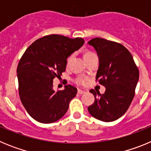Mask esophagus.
I'll use <instances>...</instances> for the list:
<instances>
[{"instance_id": "1", "label": "esophagus", "mask_w": 151, "mask_h": 151, "mask_svg": "<svg viewBox=\"0 0 151 151\" xmlns=\"http://www.w3.org/2000/svg\"><path fill=\"white\" fill-rule=\"evenodd\" d=\"M85 92H86V91L81 90V89H78V94H85Z\"/></svg>"}]
</instances>
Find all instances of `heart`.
Here are the masks:
<instances>
[{"mask_svg": "<svg viewBox=\"0 0 151 151\" xmlns=\"http://www.w3.org/2000/svg\"><path fill=\"white\" fill-rule=\"evenodd\" d=\"M91 54H93V53H86V54L84 55V58H85V57H88V56L91 55ZM70 58H71V57H70ZM70 58H69V60H70ZM85 82H86V78H79L78 80H77V83L80 84V85H85Z\"/></svg>", "mask_w": 151, "mask_h": 151, "instance_id": "b5f03b06", "label": "heart"}]
</instances>
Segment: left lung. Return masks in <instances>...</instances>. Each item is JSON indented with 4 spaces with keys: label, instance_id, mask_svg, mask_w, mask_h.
<instances>
[{
    "label": "left lung",
    "instance_id": "1",
    "mask_svg": "<svg viewBox=\"0 0 151 151\" xmlns=\"http://www.w3.org/2000/svg\"><path fill=\"white\" fill-rule=\"evenodd\" d=\"M99 58L96 80L105 87L103 94L91 90L94 104L91 115L103 122H113L127 111L134 96L139 71L130 52L121 44L101 38L90 40Z\"/></svg>",
    "mask_w": 151,
    "mask_h": 151
}]
</instances>
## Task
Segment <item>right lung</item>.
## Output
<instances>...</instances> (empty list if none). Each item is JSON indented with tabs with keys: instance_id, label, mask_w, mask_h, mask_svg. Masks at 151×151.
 Segmentation results:
<instances>
[{
	"instance_id": "obj_1",
	"label": "right lung",
	"mask_w": 151,
	"mask_h": 151,
	"mask_svg": "<svg viewBox=\"0 0 151 151\" xmlns=\"http://www.w3.org/2000/svg\"><path fill=\"white\" fill-rule=\"evenodd\" d=\"M84 42L82 38L47 35L34 41L21 57L17 70L19 94L26 111L36 121L51 123L67 112L77 88L68 85L55 91L53 80L65 72L66 59Z\"/></svg>"
}]
</instances>
